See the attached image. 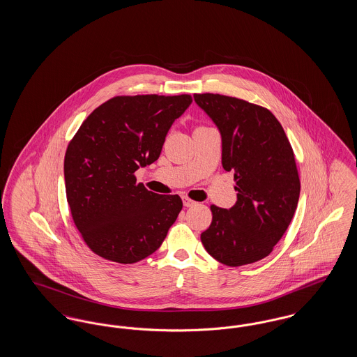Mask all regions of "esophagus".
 <instances>
[{
	"label": "esophagus",
	"mask_w": 357,
	"mask_h": 357,
	"mask_svg": "<svg viewBox=\"0 0 357 357\" xmlns=\"http://www.w3.org/2000/svg\"><path fill=\"white\" fill-rule=\"evenodd\" d=\"M195 204H197V202H194V201L190 199L188 197H183V204H185L186 207H191V206H194Z\"/></svg>",
	"instance_id": "34e87169"
}]
</instances>
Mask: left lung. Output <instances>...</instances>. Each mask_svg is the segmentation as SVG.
I'll use <instances>...</instances> for the list:
<instances>
[{
  "instance_id": "left-lung-1",
  "label": "left lung",
  "mask_w": 357,
  "mask_h": 357,
  "mask_svg": "<svg viewBox=\"0 0 357 357\" xmlns=\"http://www.w3.org/2000/svg\"><path fill=\"white\" fill-rule=\"evenodd\" d=\"M194 100L221 132L222 166L234 172L238 192L229 210L210 206L213 221L201 241L223 265L253 264L272 253L297 208L300 178L293 149L265 107L220 93H195Z\"/></svg>"
}]
</instances>
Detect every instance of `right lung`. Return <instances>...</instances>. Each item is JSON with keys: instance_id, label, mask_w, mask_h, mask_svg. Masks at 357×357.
Returning a JSON list of instances; mask_svg holds the SVG:
<instances>
[{"instance_id": "right-lung-1", "label": "right lung", "mask_w": 357, "mask_h": 357, "mask_svg": "<svg viewBox=\"0 0 357 357\" xmlns=\"http://www.w3.org/2000/svg\"><path fill=\"white\" fill-rule=\"evenodd\" d=\"M191 95L115 96L99 105L69 142L64 158L72 220L104 259L135 264L158 250L183 204L136 182L153 163Z\"/></svg>"}]
</instances>
